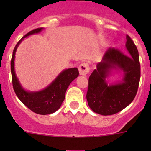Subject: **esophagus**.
I'll return each instance as SVG.
<instances>
[{
  "label": "esophagus",
  "mask_w": 151,
  "mask_h": 151,
  "mask_svg": "<svg viewBox=\"0 0 151 151\" xmlns=\"http://www.w3.org/2000/svg\"><path fill=\"white\" fill-rule=\"evenodd\" d=\"M89 66L87 63H82L78 67L79 73L81 76H86L89 72Z\"/></svg>",
  "instance_id": "1"
}]
</instances>
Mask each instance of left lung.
Here are the masks:
<instances>
[{"mask_svg": "<svg viewBox=\"0 0 151 151\" xmlns=\"http://www.w3.org/2000/svg\"><path fill=\"white\" fill-rule=\"evenodd\" d=\"M128 56L115 48H109L88 79L87 101L89 107L100 115L120 112L132 102L138 91L141 77L139 54L135 45L126 35ZM113 72L122 73L121 81L109 83Z\"/></svg>", "mask_w": 151, "mask_h": 151, "instance_id": "left-lung-1", "label": "left lung"}]
</instances>
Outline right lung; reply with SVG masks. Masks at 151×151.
Masks as SVG:
<instances>
[{"label": "right lung", "mask_w": 151, "mask_h": 151, "mask_svg": "<svg viewBox=\"0 0 151 151\" xmlns=\"http://www.w3.org/2000/svg\"><path fill=\"white\" fill-rule=\"evenodd\" d=\"M43 29L44 28H39L31 31L23 36L17 44L13 50L11 59V74L14 91L22 104L34 113L40 115H47L54 113L60 109L63 101L65 99V94L69 85L78 76L79 73L76 67L64 69L51 83L44 89L38 91H27L22 87L17 78L14 67L17 49L24 38L32 35L40 33Z\"/></svg>", "instance_id": "1"}]
</instances>
